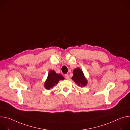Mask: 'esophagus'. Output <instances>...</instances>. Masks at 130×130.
<instances>
[{
  "label": "esophagus",
  "mask_w": 130,
  "mask_h": 130,
  "mask_svg": "<svg viewBox=\"0 0 130 130\" xmlns=\"http://www.w3.org/2000/svg\"><path fill=\"white\" fill-rule=\"evenodd\" d=\"M64 77H65V78H66V79H68V78H69V75H68V74H65V75H64Z\"/></svg>",
  "instance_id": "esophagus-1"
}]
</instances>
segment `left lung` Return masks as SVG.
Masks as SVG:
<instances>
[{
  "instance_id": "1",
  "label": "left lung",
  "mask_w": 130,
  "mask_h": 130,
  "mask_svg": "<svg viewBox=\"0 0 130 130\" xmlns=\"http://www.w3.org/2000/svg\"><path fill=\"white\" fill-rule=\"evenodd\" d=\"M73 76L72 79L80 87H85L87 85V81L85 78L84 75L82 70L79 68L74 69L73 71Z\"/></svg>"
}]
</instances>
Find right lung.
Returning <instances> with one entry per match:
<instances>
[{"mask_svg": "<svg viewBox=\"0 0 130 130\" xmlns=\"http://www.w3.org/2000/svg\"><path fill=\"white\" fill-rule=\"evenodd\" d=\"M64 79V77L59 74L56 73L54 70H51L48 75L47 79L44 84V87L46 89H50L54 86L57 85L60 80Z\"/></svg>", "mask_w": 130, "mask_h": 130, "instance_id": "right-lung-1", "label": "right lung"}]
</instances>
